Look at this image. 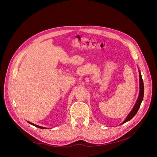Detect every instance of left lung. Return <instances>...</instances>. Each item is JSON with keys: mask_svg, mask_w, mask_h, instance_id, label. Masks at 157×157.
<instances>
[{"mask_svg": "<svg viewBox=\"0 0 157 157\" xmlns=\"http://www.w3.org/2000/svg\"><path fill=\"white\" fill-rule=\"evenodd\" d=\"M139 71V79H140V93H139V96L138 98L137 99L136 102L134 106L133 107L132 109L131 110V111L130 112V113L128 115V116L126 117V118L125 119V120L121 124H123L124 123H126V122L130 121L131 119L133 118V117L135 116L136 114L140 105H141V103L143 101V97H144V84H143V81L142 79V76H141V72L140 71V69H138Z\"/></svg>", "mask_w": 157, "mask_h": 157, "instance_id": "8db88e82", "label": "left lung"}]
</instances>
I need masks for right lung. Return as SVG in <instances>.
Segmentation results:
<instances>
[{
    "mask_svg": "<svg viewBox=\"0 0 157 157\" xmlns=\"http://www.w3.org/2000/svg\"><path fill=\"white\" fill-rule=\"evenodd\" d=\"M29 124H31V125H33V126H35V127H36V128H40V129H47V128H44V127H41V126H38V125H36V124H33V123H31V122H29V121H27Z\"/></svg>",
    "mask_w": 157,
    "mask_h": 157,
    "instance_id": "obj_1",
    "label": "right lung"
}]
</instances>
